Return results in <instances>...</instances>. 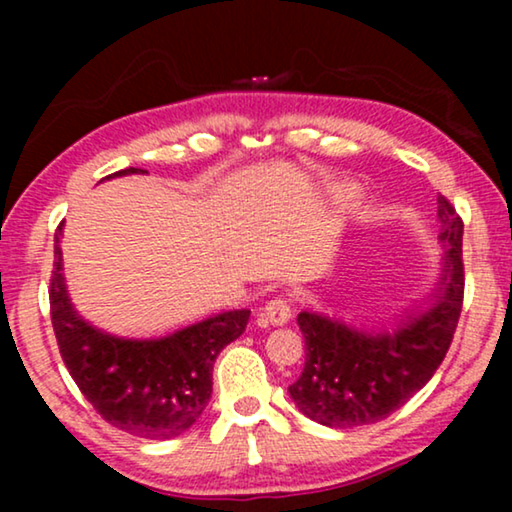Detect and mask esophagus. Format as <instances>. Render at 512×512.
I'll return each mask as SVG.
<instances>
[{"mask_svg": "<svg viewBox=\"0 0 512 512\" xmlns=\"http://www.w3.org/2000/svg\"><path fill=\"white\" fill-rule=\"evenodd\" d=\"M263 319L268 321V324H272V326H284L286 321L291 319L289 300H284V298L270 300V303L263 307Z\"/></svg>", "mask_w": 512, "mask_h": 512, "instance_id": "34e87169", "label": "esophagus"}]
</instances>
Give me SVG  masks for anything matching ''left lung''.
<instances>
[{
    "label": "left lung",
    "instance_id": "left-lung-1",
    "mask_svg": "<svg viewBox=\"0 0 512 512\" xmlns=\"http://www.w3.org/2000/svg\"><path fill=\"white\" fill-rule=\"evenodd\" d=\"M440 272L431 293L389 321L363 328L317 310L298 314L305 368L289 394L312 422L331 429L375 424L426 387L447 349L464 300V223L438 195Z\"/></svg>",
    "mask_w": 512,
    "mask_h": 512
}]
</instances>
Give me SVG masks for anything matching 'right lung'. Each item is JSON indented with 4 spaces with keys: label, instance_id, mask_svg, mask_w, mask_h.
Returning <instances> with one entry per match:
<instances>
[{
    "label": "right lung",
    "instance_id": "add662e5",
    "mask_svg": "<svg viewBox=\"0 0 512 512\" xmlns=\"http://www.w3.org/2000/svg\"><path fill=\"white\" fill-rule=\"evenodd\" d=\"M130 174L149 172L128 167L104 179ZM62 226L55 233L51 319L69 375L116 429L146 440L181 436L205 412L216 356L244 333L251 310H221L153 338L104 331L81 317L69 296L62 272Z\"/></svg>",
    "mask_w": 512,
    "mask_h": 512
}]
</instances>
